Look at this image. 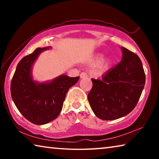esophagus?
<instances>
[{
  "label": "esophagus",
  "instance_id": "obj_1",
  "mask_svg": "<svg viewBox=\"0 0 159 159\" xmlns=\"http://www.w3.org/2000/svg\"><path fill=\"white\" fill-rule=\"evenodd\" d=\"M87 76H88V75H87V74L85 73V72H82V73L80 74V79H85V78H87Z\"/></svg>",
  "mask_w": 159,
  "mask_h": 159
}]
</instances>
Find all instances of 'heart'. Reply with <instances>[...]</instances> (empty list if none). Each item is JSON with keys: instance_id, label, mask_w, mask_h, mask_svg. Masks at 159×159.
I'll return each mask as SVG.
<instances>
[{"instance_id": "1", "label": "heart", "mask_w": 159, "mask_h": 159, "mask_svg": "<svg viewBox=\"0 0 159 159\" xmlns=\"http://www.w3.org/2000/svg\"><path fill=\"white\" fill-rule=\"evenodd\" d=\"M102 59H103V56L102 55H99L98 57L96 58V60H95V64H99L102 61ZM109 64H110V61L109 60H107L104 63V65H103V67L104 69H107V67H108L109 66Z\"/></svg>"}]
</instances>
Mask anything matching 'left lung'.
Returning a JSON list of instances; mask_svg holds the SVG:
<instances>
[{"instance_id": "obj_1", "label": "left lung", "mask_w": 159, "mask_h": 159, "mask_svg": "<svg viewBox=\"0 0 159 159\" xmlns=\"http://www.w3.org/2000/svg\"><path fill=\"white\" fill-rule=\"evenodd\" d=\"M122 60L109 69L102 80L92 79L88 99L94 114L102 120L125 116L135 107L145 85L141 60L136 54L120 48Z\"/></svg>"}]
</instances>
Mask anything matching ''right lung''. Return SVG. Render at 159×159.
<instances>
[{"label":"right lung","mask_w":159,"mask_h":159,"mask_svg":"<svg viewBox=\"0 0 159 159\" xmlns=\"http://www.w3.org/2000/svg\"><path fill=\"white\" fill-rule=\"evenodd\" d=\"M50 46L38 48L21 59L12 77L10 92L15 106L24 117L36 125H44L57 118L61 111L66 93L79 81V76L65 74L45 82L35 80L32 68L40 54Z\"/></svg>","instance_id":"obj_1"}]
</instances>
